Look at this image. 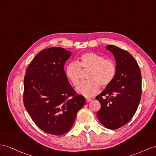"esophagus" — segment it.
Masks as SVG:
<instances>
[{
    "mask_svg": "<svg viewBox=\"0 0 156 156\" xmlns=\"http://www.w3.org/2000/svg\"><path fill=\"white\" fill-rule=\"evenodd\" d=\"M91 101V98H86V101L87 103H88V102H90Z\"/></svg>",
    "mask_w": 156,
    "mask_h": 156,
    "instance_id": "1",
    "label": "esophagus"
}]
</instances>
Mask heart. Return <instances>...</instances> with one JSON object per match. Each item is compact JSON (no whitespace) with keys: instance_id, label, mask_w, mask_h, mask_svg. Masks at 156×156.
Returning <instances> with one entry per match:
<instances>
[{"instance_id":"b5f03b06","label":"heart","mask_w":156,"mask_h":156,"mask_svg":"<svg viewBox=\"0 0 156 156\" xmlns=\"http://www.w3.org/2000/svg\"><path fill=\"white\" fill-rule=\"evenodd\" d=\"M82 70H90L87 79L76 88L77 92L86 97L96 94L102 87H107L113 81L117 73L116 64L111 58L94 52L81 55L78 62H71L66 68V75L72 84L76 86L80 81Z\"/></svg>"}]
</instances>
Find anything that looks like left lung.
<instances>
[{
	"label": "left lung",
	"instance_id": "1",
	"mask_svg": "<svg viewBox=\"0 0 156 156\" xmlns=\"http://www.w3.org/2000/svg\"><path fill=\"white\" fill-rule=\"evenodd\" d=\"M106 49L116 59L117 73L111 84L95 98L101 103L97 116L107 129L115 130L129 122L137 110L142 76L136 61L129 52L113 45H107Z\"/></svg>",
	"mask_w": 156,
	"mask_h": 156
}]
</instances>
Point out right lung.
Masks as SVG:
<instances>
[{
  "label": "right lung",
  "instance_id": "add662e5",
  "mask_svg": "<svg viewBox=\"0 0 156 156\" xmlns=\"http://www.w3.org/2000/svg\"><path fill=\"white\" fill-rule=\"evenodd\" d=\"M71 53L62 47L41 51L30 64L23 80V104L40 129L53 135L67 133L86 99L68 82L64 70Z\"/></svg>",
  "mask_w": 156,
  "mask_h": 156
}]
</instances>
